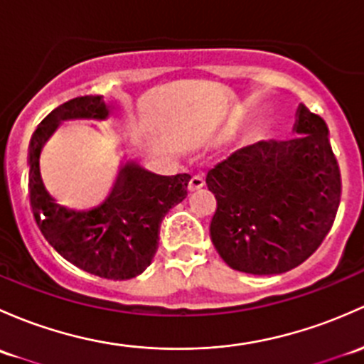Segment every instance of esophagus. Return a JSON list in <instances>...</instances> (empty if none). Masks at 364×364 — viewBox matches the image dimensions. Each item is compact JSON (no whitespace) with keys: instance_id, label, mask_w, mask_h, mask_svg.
<instances>
[{"instance_id":"obj_1","label":"esophagus","mask_w":364,"mask_h":364,"mask_svg":"<svg viewBox=\"0 0 364 364\" xmlns=\"http://www.w3.org/2000/svg\"><path fill=\"white\" fill-rule=\"evenodd\" d=\"M204 185H205L204 174H193L192 179H190V190H192V192H195V190H200Z\"/></svg>"}]
</instances>
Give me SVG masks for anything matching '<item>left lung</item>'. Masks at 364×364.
<instances>
[{"instance_id": "8db88e82", "label": "left lung", "mask_w": 364, "mask_h": 364, "mask_svg": "<svg viewBox=\"0 0 364 364\" xmlns=\"http://www.w3.org/2000/svg\"><path fill=\"white\" fill-rule=\"evenodd\" d=\"M293 131L294 139L259 141L208 172L213 244L239 272H288L333 225L342 183L326 124L300 105Z\"/></svg>"}]
</instances>
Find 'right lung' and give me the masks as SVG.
Segmentation results:
<instances>
[{"label": "right lung", "mask_w": 364, "mask_h": 364, "mask_svg": "<svg viewBox=\"0 0 364 364\" xmlns=\"http://www.w3.org/2000/svg\"><path fill=\"white\" fill-rule=\"evenodd\" d=\"M109 108L101 95L64 102L38 125L29 143V200L34 221L48 244L78 269L113 281L144 272L159 247L162 218L188 195L190 174L159 176L125 160L106 200L87 211L57 204L45 190L40 155L66 120H106Z\"/></svg>", "instance_id": "right-lung-1"}]
</instances>
